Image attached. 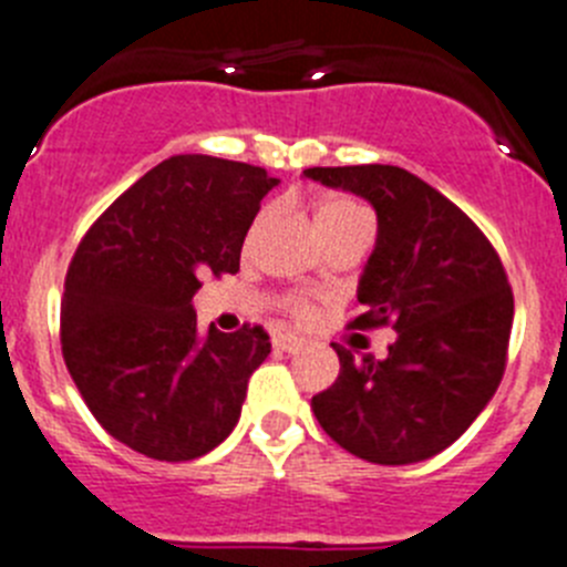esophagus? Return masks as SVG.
Wrapping results in <instances>:
<instances>
[{"label": "esophagus", "mask_w": 567, "mask_h": 567, "mask_svg": "<svg viewBox=\"0 0 567 567\" xmlns=\"http://www.w3.org/2000/svg\"><path fill=\"white\" fill-rule=\"evenodd\" d=\"M274 347H277V350H282V353H299V350L305 347V341L299 339V336L279 333L277 339H274Z\"/></svg>", "instance_id": "esophagus-1"}]
</instances>
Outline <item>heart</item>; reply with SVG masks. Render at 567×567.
Wrapping results in <instances>:
<instances>
[{
    "instance_id": "obj_1",
    "label": "heart",
    "mask_w": 567,
    "mask_h": 567,
    "mask_svg": "<svg viewBox=\"0 0 567 567\" xmlns=\"http://www.w3.org/2000/svg\"><path fill=\"white\" fill-rule=\"evenodd\" d=\"M353 217H367V212L361 206H355L353 200H341L339 197V200L321 203L319 212H316V228H319V231H324V228L339 226V223L353 220ZM290 310H293L299 319H308V316L313 313L310 302H305V299H296V302L290 305Z\"/></svg>"
}]
</instances>
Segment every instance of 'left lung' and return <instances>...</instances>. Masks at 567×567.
I'll use <instances>...</instances> for the list:
<instances>
[{
	"label": "left lung",
	"instance_id": "1",
	"mask_svg": "<svg viewBox=\"0 0 567 567\" xmlns=\"http://www.w3.org/2000/svg\"><path fill=\"white\" fill-rule=\"evenodd\" d=\"M305 177L364 197L379 237L359 279L364 313L350 328L392 324L386 359L333 344V386L316 421L361 461L404 466L457 441L506 370L514 296L486 234L452 200L398 166H313Z\"/></svg>",
	"mask_w": 567,
	"mask_h": 567
}]
</instances>
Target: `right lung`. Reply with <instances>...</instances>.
Instances as JSON below:
<instances>
[{
	"label": "right lung",
	"instance_id": "right-lung-1",
	"mask_svg": "<svg viewBox=\"0 0 567 567\" xmlns=\"http://www.w3.org/2000/svg\"><path fill=\"white\" fill-rule=\"evenodd\" d=\"M259 166L212 155L157 163L75 248L61 299V353L95 421L155 461H195L239 421L271 353L259 324L197 330L206 274H237L243 239L277 186Z\"/></svg>",
	"mask_w": 567,
	"mask_h": 567
}]
</instances>
